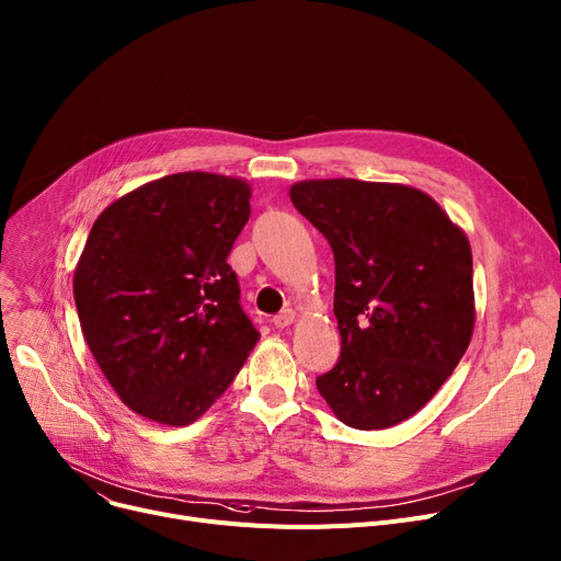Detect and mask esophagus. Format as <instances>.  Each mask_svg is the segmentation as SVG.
I'll use <instances>...</instances> for the list:
<instances>
[{"instance_id":"1","label":"esophagus","mask_w":561,"mask_h":561,"mask_svg":"<svg viewBox=\"0 0 561 561\" xmlns=\"http://www.w3.org/2000/svg\"><path fill=\"white\" fill-rule=\"evenodd\" d=\"M295 320H297V313H295L293 309H286V311H282L279 316H275L273 322H275L277 329H284V327H290Z\"/></svg>"}]
</instances>
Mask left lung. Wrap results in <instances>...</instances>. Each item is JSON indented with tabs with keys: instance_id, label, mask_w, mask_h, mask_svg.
<instances>
[{
	"instance_id": "left-lung-1",
	"label": "left lung",
	"mask_w": 561,
	"mask_h": 561,
	"mask_svg": "<svg viewBox=\"0 0 561 561\" xmlns=\"http://www.w3.org/2000/svg\"><path fill=\"white\" fill-rule=\"evenodd\" d=\"M288 194L335 261L341 358L316 379L318 392L352 428L397 426L435 397L469 347V239L408 184L329 178L295 182Z\"/></svg>"
}]
</instances>
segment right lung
Masks as SVG:
<instances>
[{
  "instance_id": "1",
  "label": "right lung",
  "mask_w": 561,
  "mask_h": 561,
  "mask_svg": "<svg viewBox=\"0 0 561 561\" xmlns=\"http://www.w3.org/2000/svg\"><path fill=\"white\" fill-rule=\"evenodd\" d=\"M243 178L184 171L107 205L73 271L85 343L139 417L186 426L259 341L228 254L250 218Z\"/></svg>"
}]
</instances>
